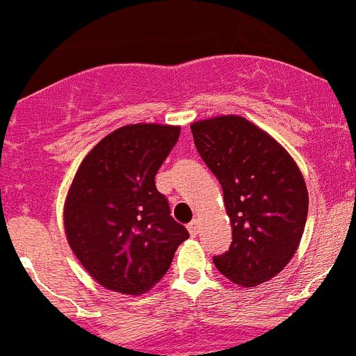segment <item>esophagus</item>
Instances as JSON below:
<instances>
[{
  "label": "esophagus",
  "instance_id": "34e87169",
  "mask_svg": "<svg viewBox=\"0 0 356 356\" xmlns=\"http://www.w3.org/2000/svg\"><path fill=\"white\" fill-rule=\"evenodd\" d=\"M188 234L193 235V237H196L197 235V232H200V221H197V219H194L193 222H188Z\"/></svg>",
  "mask_w": 356,
  "mask_h": 356
}]
</instances>
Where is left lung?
Here are the masks:
<instances>
[{
	"instance_id": "1",
	"label": "left lung",
	"mask_w": 356,
	"mask_h": 356,
	"mask_svg": "<svg viewBox=\"0 0 356 356\" xmlns=\"http://www.w3.org/2000/svg\"><path fill=\"white\" fill-rule=\"evenodd\" d=\"M203 162L222 187L232 244L213 264L244 287L275 278L305 232L308 191L298 163L278 140L241 115L191 124Z\"/></svg>"
}]
</instances>
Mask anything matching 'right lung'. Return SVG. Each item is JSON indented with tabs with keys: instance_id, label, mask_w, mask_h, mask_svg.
I'll return each mask as SVG.
<instances>
[{
	"instance_id": "add662e5",
	"label": "right lung",
	"mask_w": 356,
	"mask_h": 356,
	"mask_svg": "<svg viewBox=\"0 0 356 356\" xmlns=\"http://www.w3.org/2000/svg\"><path fill=\"white\" fill-rule=\"evenodd\" d=\"M180 127L139 122L103 137L81 160L64 203L69 246L97 284L144 294L188 238L156 191L155 175Z\"/></svg>"
}]
</instances>
